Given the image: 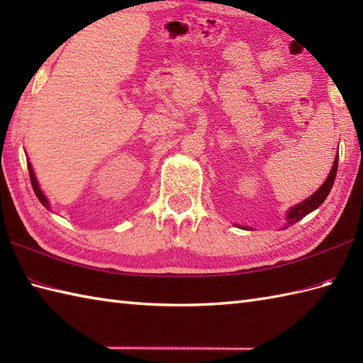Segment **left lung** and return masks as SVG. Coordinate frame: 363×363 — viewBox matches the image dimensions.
<instances>
[{
  "label": "left lung",
  "instance_id": "obj_1",
  "mask_svg": "<svg viewBox=\"0 0 363 363\" xmlns=\"http://www.w3.org/2000/svg\"><path fill=\"white\" fill-rule=\"evenodd\" d=\"M337 167H338V156L334 160L333 169H330V173L328 176V179L325 181V184H323V186L317 191H315V194L311 198L304 199L303 203L293 207V209L287 213V225L289 226L295 225L296 221H299L301 218H304L307 213H311L312 211H315L317 207H320L323 204V201H325V199L328 198L330 189H333V184H334L335 176H337Z\"/></svg>",
  "mask_w": 363,
  "mask_h": 363
}]
</instances>
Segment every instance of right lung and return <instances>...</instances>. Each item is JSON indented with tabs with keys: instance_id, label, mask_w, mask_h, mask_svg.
<instances>
[{
	"instance_id": "add662e5",
	"label": "right lung",
	"mask_w": 363,
	"mask_h": 363,
	"mask_svg": "<svg viewBox=\"0 0 363 363\" xmlns=\"http://www.w3.org/2000/svg\"><path fill=\"white\" fill-rule=\"evenodd\" d=\"M28 169H29V177H30V184H33V189H34V194L37 195V198H38V201H40L46 209H50V203H48V199L45 198V195L42 194V190H40V187H38V184H37V179H35V176H34V172H33V167H30V164L28 162Z\"/></svg>"
}]
</instances>
